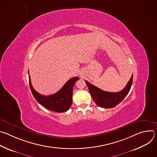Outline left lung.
I'll list each match as a JSON object with an SVG mask.
<instances>
[{"label":"left lung","mask_w":157,"mask_h":157,"mask_svg":"<svg viewBox=\"0 0 157 157\" xmlns=\"http://www.w3.org/2000/svg\"><path fill=\"white\" fill-rule=\"evenodd\" d=\"M133 81V75L122 91L117 93L106 92L85 81L95 103L104 108H113L122 102L130 91Z\"/></svg>","instance_id":"left-lung-1"}]
</instances>
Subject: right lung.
Wrapping results in <instances>:
<instances>
[{"mask_svg":"<svg viewBox=\"0 0 157 157\" xmlns=\"http://www.w3.org/2000/svg\"><path fill=\"white\" fill-rule=\"evenodd\" d=\"M78 79V77L71 78L64 84L59 91L50 96H43L36 92L31 84L30 75L29 84L33 96L40 104L50 110L64 113L68 110L71 105L73 86Z\"/></svg>","mask_w":157,"mask_h":157,"instance_id":"1","label":"right lung"}]
</instances>
